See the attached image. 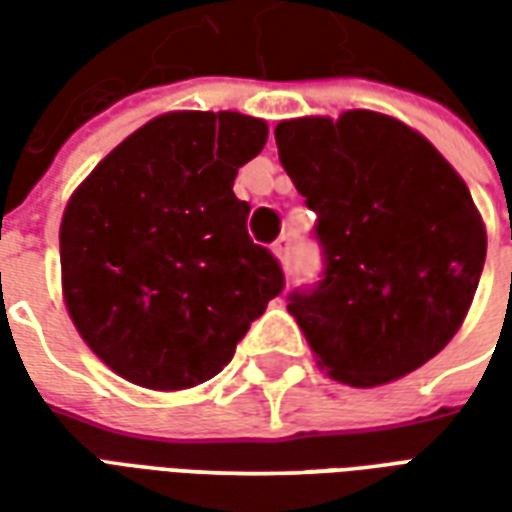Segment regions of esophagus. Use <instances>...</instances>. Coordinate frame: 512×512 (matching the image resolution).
<instances>
[{
	"label": "esophagus",
	"mask_w": 512,
	"mask_h": 512,
	"mask_svg": "<svg viewBox=\"0 0 512 512\" xmlns=\"http://www.w3.org/2000/svg\"><path fill=\"white\" fill-rule=\"evenodd\" d=\"M271 252L277 255V260L282 263V268H288L290 266V238L288 235L277 238V241H274V246H271Z\"/></svg>",
	"instance_id": "esophagus-1"
}]
</instances>
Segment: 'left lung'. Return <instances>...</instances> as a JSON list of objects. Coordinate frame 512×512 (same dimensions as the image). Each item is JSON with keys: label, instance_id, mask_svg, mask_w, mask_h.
<instances>
[{"label": "left lung", "instance_id": "8db88e82", "mask_svg": "<svg viewBox=\"0 0 512 512\" xmlns=\"http://www.w3.org/2000/svg\"><path fill=\"white\" fill-rule=\"evenodd\" d=\"M274 136L318 213L323 279L288 296L318 365L351 386L414 373L461 329L483 274L466 183L425 136L367 109L282 120Z\"/></svg>", "mask_w": 512, "mask_h": 512}]
</instances>
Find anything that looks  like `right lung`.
Here are the masks:
<instances>
[{
    "label": "right lung",
    "instance_id": "right-lung-1",
    "mask_svg": "<svg viewBox=\"0 0 512 512\" xmlns=\"http://www.w3.org/2000/svg\"><path fill=\"white\" fill-rule=\"evenodd\" d=\"M266 120L167 112L87 175L60 224L73 326L117 376L189 389L233 359L285 288L277 257L246 233L233 180L263 150Z\"/></svg>",
    "mask_w": 512,
    "mask_h": 512
}]
</instances>
